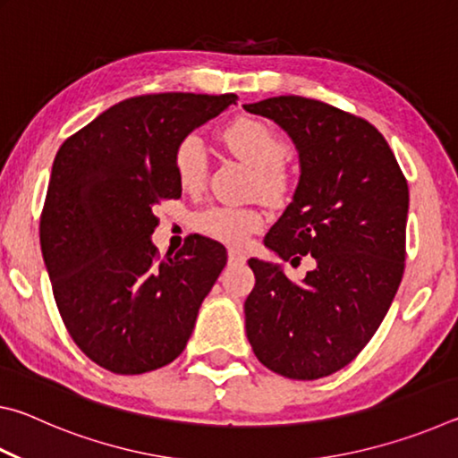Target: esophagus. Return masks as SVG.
Returning a JSON list of instances; mask_svg holds the SVG:
<instances>
[{"label":"esophagus","mask_w":458,"mask_h":458,"mask_svg":"<svg viewBox=\"0 0 458 458\" xmlns=\"http://www.w3.org/2000/svg\"><path fill=\"white\" fill-rule=\"evenodd\" d=\"M228 260L232 265H238V262H244L246 260V254L242 250H236V248H230L228 250Z\"/></svg>","instance_id":"obj_1"}]
</instances>
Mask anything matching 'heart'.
<instances>
[{
    "instance_id": "b5f03b06",
    "label": "heart",
    "mask_w": 458,
    "mask_h": 458,
    "mask_svg": "<svg viewBox=\"0 0 458 458\" xmlns=\"http://www.w3.org/2000/svg\"><path fill=\"white\" fill-rule=\"evenodd\" d=\"M228 149L257 169V188L268 198H281L289 188V174L283 167L286 143L267 121L240 117L222 131ZM175 177L183 190L196 191L206 182V153L196 135L183 137L174 153ZM265 224V216L252 208L214 206L196 216V228L230 246H242Z\"/></svg>"
}]
</instances>
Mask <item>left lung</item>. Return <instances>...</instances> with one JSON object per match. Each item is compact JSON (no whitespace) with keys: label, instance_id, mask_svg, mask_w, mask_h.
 Masks as SVG:
<instances>
[{"label":"left lung","instance_id":"obj_1","mask_svg":"<svg viewBox=\"0 0 458 458\" xmlns=\"http://www.w3.org/2000/svg\"><path fill=\"white\" fill-rule=\"evenodd\" d=\"M275 121L299 151L293 201L265 236L283 260L311 254L299 284L250 259L246 335L262 366L319 379L355 360L390 309L404 275L408 183L382 133L366 119L305 97L244 105Z\"/></svg>","mask_w":458,"mask_h":458}]
</instances>
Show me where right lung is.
Listing matches in <instances>:
<instances>
[{
    "label": "right lung",
    "instance_id": "right-lung-1",
    "mask_svg": "<svg viewBox=\"0 0 458 458\" xmlns=\"http://www.w3.org/2000/svg\"><path fill=\"white\" fill-rule=\"evenodd\" d=\"M236 95L161 92L121 100L56 153L40 216L52 293L82 353L113 374L164 368L183 352L201 301L226 267L193 234L175 257L151 242L155 206L177 199V143Z\"/></svg>",
    "mask_w": 458,
    "mask_h": 458
}]
</instances>
